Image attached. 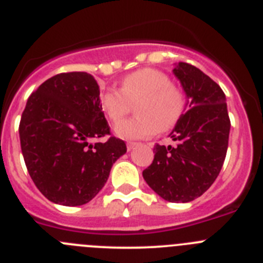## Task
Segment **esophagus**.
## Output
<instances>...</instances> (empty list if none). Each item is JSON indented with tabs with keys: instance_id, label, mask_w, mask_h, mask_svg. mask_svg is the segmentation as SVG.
I'll use <instances>...</instances> for the list:
<instances>
[{
	"instance_id": "esophagus-1",
	"label": "esophagus",
	"mask_w": 263,
	"mask_h": 263,
	"mask_svg": "<svg viewBox=\"0 0 263 263\" xmlns=\"http://www.w3.org/2000/svg\"><path fill=\"white\" fill-rule=\"evenodd\" d=\"M136 145H137V143H128L127 144V149H128V151H132V149H134Z\"/></svg>"
}]
</instances>
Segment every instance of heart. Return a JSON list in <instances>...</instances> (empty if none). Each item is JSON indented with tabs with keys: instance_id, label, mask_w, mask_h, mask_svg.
<instances>
[{
	"instance_id": "1",
	"label": "heart",
	"mask_w": 263,
	"mask_h": 263,
	"mask_svg": "<svg viewBox=\"0 0 263 263\" xmlns=\"http://www.w3.org/2000/svg\"><path fill=\"white\" fill-rule=\"evenodd\" d=\"M136 118L123 120L115 134L124 140L146 139L176 127L186 107V96L172 85L169 76L157 69H140L124 77L119 89L107 87L99 94V105L108 120L118 123L135 105Z\"/></svg>"
}]
</instances>
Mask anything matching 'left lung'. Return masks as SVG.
<instances>
[{"label":"left lung","instance_id":"left-lung-1","mask_svg":"<svg viewBox=\"0 0 263 263\" xmlns=\"http://www.w3.org/2000/svg\"><path fill=\"white\" fill-rule=\"evenodd\" d=\"M173 73L186 94L187 111L169 135L176 145L156 144L153 162L143 177L162 199L187 203L205 193L219 176L231 120L226 94L214 80L187 63L176 64Z\"/></svg>","mask_w":263,"mask_h":263}]
</instances>
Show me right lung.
<instances>
[{"label": "right lung", "mask_w": 263, "mask_h": 263, "mask_svg": "<svg viewBox=\"0 0 263 263\" xmlns=\"http://www.w3.org/2000/svg\"><path fill=\"white\" fill-rule=\"evenodd\" d=\"M99 86L86 72L56 74L30 96L20 123L28 174L47 199L61 205L90 202L107 182L126 143L110 137Z\"/></svg>", "instance_id": "1"}]
</instances>
